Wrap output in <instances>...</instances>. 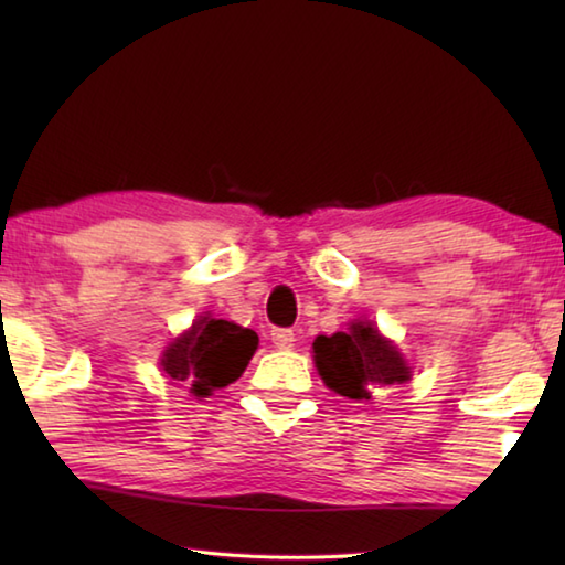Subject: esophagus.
<instances>
[{
    "label": "esophagus",
    "instance_id": "esophagus-1",
    "mask_svg": "<svg viewBox=\"0 0 565 565\" xmlns=\"http://www.w3.org/2000/svg\"><path fill=\"white\" fill-rule=\"evenodd\" d=\"M296 341V333L291 329H274L271 331V343L276 349H291Z\"/></svg>",
    "mask_w": 565,
    "mask_h": 565
}]
</instances>
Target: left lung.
<instances>
[{
    "mask_svg": "<svg viewBox=\"0 0 565 565\" xmlns=\"http://www.w3.org/2000/svg\"><path fill=\"white\" fill-rule=\"evenodd\" d=\"M313 361L319 376L339 396L353 401L371 398L374 388L406 384L411 366L394 343L371 321H351L349 331L317 337Z\"/></svg>",
    "mask_w": 565,
    "mask_h": 565,
    "instance_id": "8db88e82",
    "label": "left lung"
}]
</instances>
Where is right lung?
<instances>
[{"label": "right lung", "instance_id": "add662e5", "mask_svg": "<svg viewBox=\"0 0 565 565\" xmlns=\"http://www.w3.org/2000/svg\"><path fill=\"white\" fill-rule=\"evenodd\" d=\"M259 337L234 321L204 313L161 353V371L171 381H184L194 396H212L244 374Z\"/></svg>", "mask_w": 565, "mask_h": 565}]
</instances>
